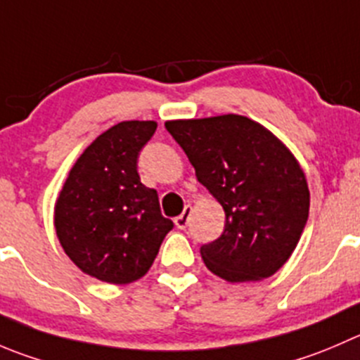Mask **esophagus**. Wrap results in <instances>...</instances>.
<instances>
[{
	"label": "esophagus",
	"instance_id": "esophagus-1",
	"mask_svg": "<svg viewBox=\"0 0 360 360\" xmlns=\"http://www.w3.org/2000/svg\"><path fill=\"white\" fill-rule=\"evenodd\" d=\"M190 216H191V205L188 204V205H184V211L181 212L176 219H174V223H176L177 229H186L188 221H190Z\"/></svg>",
	"mask_w": 360,
	"mask_h": 360
}]
</instances>
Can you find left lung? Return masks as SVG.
I'll return each mask as SVG.
<instances>
[{
	"mask_svg": "<svg viewBox=\"0 0 360 360\" xmlns=\"http://www.w3.org/2000/svg\"><path fill=\"white\" fill-rule=\"evenodd\" d=\"M165 128L225 211L221 236L200 248L205 267L230 283L273 276L308 221V181L297 158L273 131L237 114Z\"/></svg>",
	"mask_w": 360,
	"mask_h": 360,
	"instance_id": "8db88e82",
	"label": "left lung"
}]
</instances>
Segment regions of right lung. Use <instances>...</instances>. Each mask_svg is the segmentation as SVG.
I'll list each match as a JSON object with an SVG mask.
<instances>
[{
    "mask_svg": "<svg viewBox=\"0 0 360 360\" xmlns=\"http://www.w3.org/2000/svg\"><path fill=\"white\" fill-rule=\"evenodd\" d=\"M156 121L114 124L84 149L54 205L56 236L87 276L112 285L141 280L174 223L141 183L137 158Z\"/></svg>",
    "mask_w": 360,
    "mask_h": 360,
    "instance_id": "1",
    "label": "right lung"
}]
</instances>
